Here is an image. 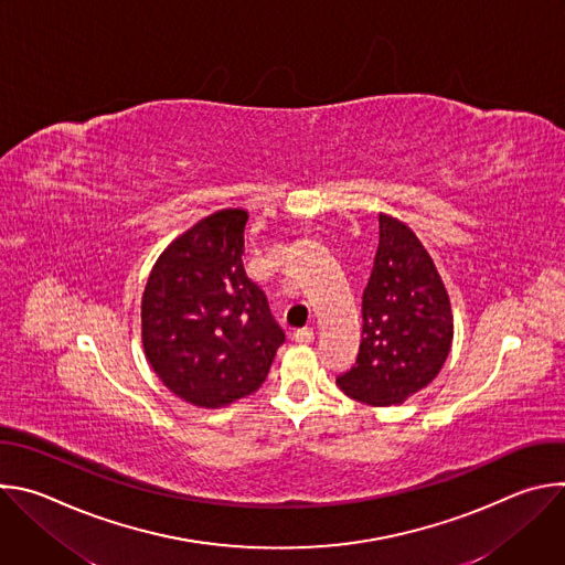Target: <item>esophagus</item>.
Instances as JSON below:
<instances>
[{"label":"esophagus","instance_id":"1","mask_svg":"<svg viewBox=\"0 0 565 565\" xmlns=\"http://www.w3.org/2000/svg\"><path fill=\"white\" fill-rule=\"evenodd\" d=\"M292 340H295L297 344H308V342H312V340H315V331H312V329L295 331V333H292Z\"/></svg>","mask_w":565,"mask_h":565}]
</instances>
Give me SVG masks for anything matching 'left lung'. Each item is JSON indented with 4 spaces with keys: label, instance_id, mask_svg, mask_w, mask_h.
Returning <instances> with one entry per match:
<instances>
[{
    "label": "left lung",
    "instance_id": "obj_1",
    "mask_svg": "<svg viewBox=\"0 0 565 565\" xmlns=\"http://www.w3.org/2000/svg\"><path fill=\"white\" fill-rule=\"evenodd\" d=\"M451 340V303L431 255L409 225L380 214L360 353L338 386L371 407L399 405L440 373Z\"/></svg>",
    "mask_w": 565,
    "mask_h": 565
}]
</instances>
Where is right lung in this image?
Here are the masks:
<instances>
[{
  "label": "right lung",
  "mask_w": 565,
  "mask_h": 565,
  "mask_svg": "<svg viewBox=\"0 0 565 565\" xmlns=\"http://www.w3.org/2000/svg\"><path fill=\"white\" fill-rule=\"evenodd\" d=\"M248 212L218 210L163 250L147 279L140 324L153 373L194 407L255 393L286 335L244 270Z\"/></svg>",
  "instance_id": "right-lung-1"
}]
</instances>
